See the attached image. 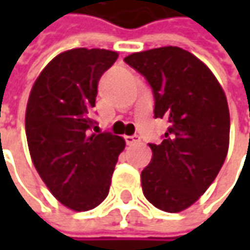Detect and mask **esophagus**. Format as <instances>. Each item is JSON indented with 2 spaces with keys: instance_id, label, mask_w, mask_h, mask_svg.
Wrapping results in <instances>:
<instances>
[{
  "instance_id": "1",
  "label": "esophagus",
  "mask_w": 250,
  "mask_h": 250,
  "mask_svg": "<svg viewBox=\"0 0 250 250\" xmlns=\"http://www.w3.org/2000/svg\"><path fill=\"white\" fill-rule=\"evenodd\" d=\"M140 140V138L138 135H130V136H125V142L126 145H133V143H138Z\"/></svg>"
}]
</instances>
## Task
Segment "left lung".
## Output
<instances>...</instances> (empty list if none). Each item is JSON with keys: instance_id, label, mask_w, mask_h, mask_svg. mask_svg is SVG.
Returning <instances> with one entry per match:
<instances>
[{"instance_id": "obj_1", "label": "left lung", "mask_w": 250, "mask_h": 250, "mask_svg": "<svg viewBox=\"0 0 250 250\" xmlns=\"http://www.w3.org/2000/svg\"><path fill=\"white\" fill-rule=\"evenodd\" d=\"M146 78L154 96V117L169 128L142 171L143 195L153 206L178 213L213 184L229 145L226 93L213 72L179 47L133 53L124 60Z\"/></svg>"}]
</instances>
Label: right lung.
Instances as JSON below:
<instances>
[{
	"label": "right lung",
	"instance_id": "add662e5",
	"mask_svg": "<svg viewBox=\"0 0 250 250\" xmlns=\"http://www.w3.org/2000/svg\"><path fill=\"white\" fill-rule=\"evenodd\" d=\"M117 58L118 53L100 48L58 54L29 96L24 126L32 161L57 200L75 211L91 210L107 197L125 149L121 136L96 133L91 118L101 75Z\"/></svg>",
	"mask_w": 250,
	"mask_h": 250
}]
</instances>
